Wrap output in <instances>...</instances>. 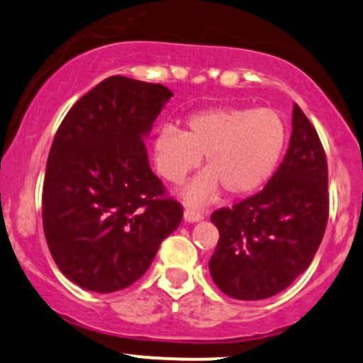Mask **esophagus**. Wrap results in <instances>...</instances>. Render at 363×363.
Masks as SVG:
<instances>
[{
  "mask_svg": "<svg viewBox=\"0 0 363 363\" xmlns=\"http://www.w3.org/2000/svg\"><path fill=\"white\" fill-rule=\"evenodd\" d=\"M204 218L203 211H199V209L196 208H186L184 209V220L187 221V223H198V221H201Z\"/></svg>",
  "mask_w": 363,
  "mask_h": 363,
  "instance_id": "esophagus-1",
  "label": "esophagus"
}]
</instances>
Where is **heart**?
I'll list each match as a JSON object with an SVG mask.
<instances>
[{"instance_id":"heart-1","label":"heart","mask_w":363,"mask_h":363,"mask_svg":"<svg viewBox=\"0 0 363 363\" xmlns=\"http://www.w3.org/2000/svg\"><path fill=\"white\" fill-rule=\"evenodd\" d=\"M287 140L282 116L269 108H211L187 116L184 130L164 126L154 138V162L165 181L179 184L204 170L182 191L187 203L206 204L225 189L240 198L260 189L276 170Z\"/></svg>"}]
</instances>
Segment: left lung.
Instances as JSON below:
<instances>
[{
  "label": "left lung",
  "mask_w": 363,
  "mask_h": 363,
  "mask_svg": "<svg viewBox=\"0 0 363 363\" xmlns=\"http://www.w3.org/2000/svg\"><path fill=\"white\" fill-rule=\"evenodd\" d=\"M211 221L220 240L209 272L230 298H272L309 267L328 223V165L298 104L289 148L276 174L259 194L218 209Z\"/></svg>",
  "instance_id": "1"
}]
</instances>
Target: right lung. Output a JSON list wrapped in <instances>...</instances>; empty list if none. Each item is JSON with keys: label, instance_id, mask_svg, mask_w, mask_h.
I'll list each match as a JSON object with an SVG mask.
<instances>
[{"label": "right lung", "instance_id": "1", "mask_svg": "<svg viewBox=\"0 0 363 363\" xmlns=\"http://www.w3.org/2000/svg\"><path fill=\"white\" fill-rule=\"evenodd\" d=\"M172 91L111 76L71 108L47 159L43 233L57 267L87 291H121L150 267L182 208L165 198L145 138Z\"/></svg>", "mask_w": 363, "mask_h": 363}]
</instances>
